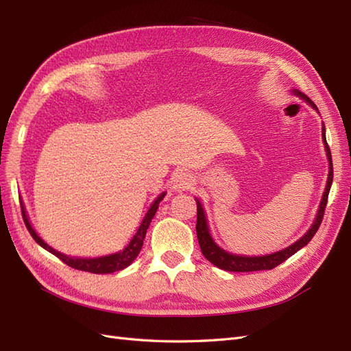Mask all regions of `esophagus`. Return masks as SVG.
Listing matches in <instances>:
<instances>
[{
  "label": "esophagus",
  "instance_id": "34e87169",
  "mask_svg": "<svg viewBox=\"0 0 351 351\" xmlns=\"http://www.w3.org/2000/svg\"><path fill=\"white\" fill-rule=\"evenodd\" d=\"M193 184H195V180L187 171H178L173 177V187L178 190V192H184V190H189Z\"/></svg>",
  "mask_w": 351,
  "mask_h": 351
}]
</instances>
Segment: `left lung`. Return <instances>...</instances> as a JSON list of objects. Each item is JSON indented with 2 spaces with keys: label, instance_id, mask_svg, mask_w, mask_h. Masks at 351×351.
Returning <instances> with one entry per match:
<instances>
[{
  "label": "left lung",
  "instance_id": "8db88e82",
  "mask_svg": "<svg viewBox=\"0 0 351 351\" xmlns=\"http://www.w3.org/2000/svg\"><path fill=\"white\" fill-rule=\"evenodd\" d=\"M294 93L297 97H302L306 102H309L313 108H316V105L312 102L311 98H307L306 95H303L299 90H294ZM317 110V108H316ZM322 139L326 147V155H328V161H329V174H328V182H326V189L325 193L322 196V202L319 210H317L316 219L313 222V226L311 227V230L306 232V234L297 240L294 244H291L290 247H287L281 252L272 253V254H267V256H237V254H231L227 253L226 250L219 249L217 244L214 243V240L210 239L209 230H208V224H206V218H205V212L202 209V204L199 200H196L197 205V221H196V234H197V240H199V246L204 256L210 262L214 263L215 267H218L219 269L224 271H230V272H252V271H265V269H274L275 267H278L280 263L285 262L295 252H299L302 247H304L307 243L312 240V237L316 234L317 228H319L321 222L324 219V212L326 208V202H328V195H329V189H331L332 184V177H334V169H332V158H331V151H329V146L326 143V137H325V125L322 127Z\"/></svg>",
  "mask_w": 351,
  "mask_h": 351
}]
</instances>
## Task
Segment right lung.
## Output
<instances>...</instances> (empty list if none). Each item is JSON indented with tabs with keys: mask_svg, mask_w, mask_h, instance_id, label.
Instances as JSON below:
<instances>
[{
	"mask_svg": "<svg viewBox=\"0 0 351 351\" xmlns=\"http://www.w3.org/2000/svg\"><path fill=\"white\" fill-rule=\"evenodd\" d=\"M165 193H162L161 196H159L152 206L149 208V210H147V214L145 215L142 224L139 227V230H137V232L134 234V237L132 239V241L129 243V246H127L123 252H119V253H114V254H108V256H104V258H97V259H79V258H69L66 256V254H62L57 250H54L52 247H49L48 244L42 240L36 232L34 231V228H32L30 222H29V218L26 215V210L25 208L22 206V215H23V221L26 224V228L29 230L30 236L34 237V240L39 244V246H42L44 249H47L48 252H51L52 254H56V256L64 262L66 265H69V267L74 268V269H79V271H86V272H92V274H111V272H115V271H121L124 268L129 267V265L137 258V254H139L142 246H143V240H145V236H146V231L147 228H149V224L155 215V212L158 209V205L159 202H161L164 199Z\"/></svg>",
	"mask_w": 351,
	"mask_h": 351,
	"instance_id": "add662e5",
	"label": "right lung"
}]
</instances>
